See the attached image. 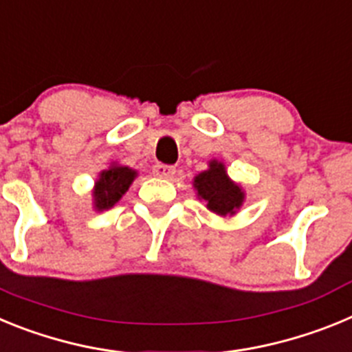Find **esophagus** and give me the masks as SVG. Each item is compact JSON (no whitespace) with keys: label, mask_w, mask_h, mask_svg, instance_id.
<instances>
[{"label":"esophagus","mask_w":352,"mask_h":352,"mask_svg":"<svg viewBox=\"0 0 352 352\" xmlns=\"http://www.w3.org/2000/svg\"><path fill=\"white\" fill-rule=\"evenodd\" d=\"M174 173H176V167L174 166H167V164H157V166H153V174L158 176V178H170Z\"/></svg>","instance_id":"obj_1"}]
</instances>
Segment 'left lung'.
<instances>
[{
  "label": "left lung",
  "instance_id": "8db88e82",
  "mask_svg": "<svg viewBox=\"0 0 352 352\" xmlns=\"http://www.w3.org/2000/svg\"><path fill=\"white\" fill-rule=\"evenodd\" d=\"M194 186L199 197L206 201V206L219 214L234 213L243 203V192L229 179L220 162H210V169L195 176Z\"/></svg>",
  "mask_w": 352,
  "mask_h": 352
}]
</instances>
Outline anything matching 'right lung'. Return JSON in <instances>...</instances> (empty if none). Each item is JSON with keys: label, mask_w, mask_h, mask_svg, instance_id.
Here are the masks:
<instances>
[{"label": "right lung", "mask_w": 352, "mask_h": 352, "mask_svg": "<svg viewBox=\"0 0 352 352\" xmlns=\"http://www.w3.org/2000/svg\"><path fill=\"white\" fill-rule=\"evenodd\" d=\"M135 178V170L129 167L114 166L100 174L95 188V206L98 210H109L121 199V195L129 190L130 183Z\"/></svg>", "instance_id": "obj_1"}]
</instances>
